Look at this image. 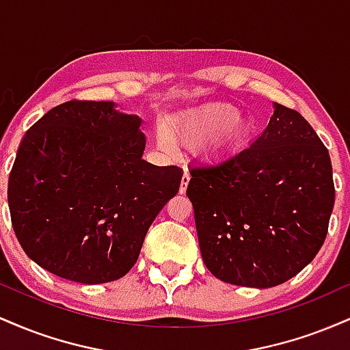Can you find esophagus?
Here are the masks:
<instances>
[{"label":"esophagus","instance_id":"obj_1","mask_svg":"<svg viewBox=\"0 0 350 350\" xmlns=\"http://www.w3.org/2000/svg\"><path fill=\"white\" fill-rule=\"evenodd\" d=\"M189 180H191V174H189V172L186 171V172H184V174H183V179H180V187H179L180 194H184V192H186Z\"/></svg>","mask_w":350,"mask_h":350}]
</instances>
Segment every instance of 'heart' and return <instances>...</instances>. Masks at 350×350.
Instances as JSON below:
<instances>
[{"label": "heart", "mask_w": 350, "mask_h": 350, "mask_svg": "<svg viewBox=\"0 0 350 350\" xmlns=\"http://www.w3.org/2000/svg\"><path fill=\"white\" fill-rule=\"evenodd\" d=\"M240 111L226 103H215L189 113L172 124V133L187 144H204L212 136L220 144H235L248 135V123L239 118ZM164 146H170L166 136H159Z\"/></svg>", "instance_id": "b5f03b06"}]
</instances>
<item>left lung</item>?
<instances>
[{
	"label": "left lung",
	"instance_id": "left-lung-1",
	"mask_svg": "<svg viewBox=\"0 0 350 350\" xmlns=\"http://www.w3.org/2000/svg\"><path fill=\"white\" fill-rule=\"evenodd\" d=\"M273 108L250 146L189 170L204 263L237 286L271 288L298 275L323 247L334 207L327 148L298 111Z\"/></svg>",
	"mask_w": 350,
	"mask_h": 350
}]
</instances>
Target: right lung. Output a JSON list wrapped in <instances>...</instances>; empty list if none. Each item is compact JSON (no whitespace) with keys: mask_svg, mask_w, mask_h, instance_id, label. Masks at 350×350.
Masks as SVG:
<instances>
[{"mask_svg":"<svg viewBox=\"0 0 350 350\" xmlns=\"http://www.w3.org/2000/svg\"><path fill=\"white\" fill-rule=\"evenodd\" d=\"M115 102L69 100L24 135L8 183L23 250L44 270L83 284L133 268L183 170L143 159L142 118Z\"/></svg>","mask_w":350,"mask_h":350,"instance_id":"add662e5","label":"right lung"}]
</instances>
